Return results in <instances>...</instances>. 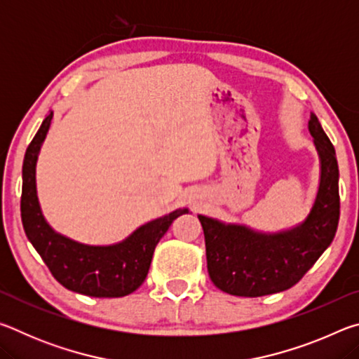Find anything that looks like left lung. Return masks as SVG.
Segmentation results:
<instances>
[{
  "label": "left lung",
  "instance_id": "8db88e82",
  "mask_svg": "<svg viewBox=\"0 0 359 359\" xmlns=\"http://www.w3.org/2000/svg\"><path fill=\"white\" fill-rule=\"evenodd\" d=\"M309 133L320 160V179L311 210L302 222L278 231H258L199 214L210 280L228 294L258 297L293 287L317 263L336 236L339 166L336 150L311 114Z\"/></svg>",
  "mask_w": 359,
  "mask_h": 359
}]
</instances>
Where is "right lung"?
Instances as JSON below:
<instances>
[{"mask_svg":"<svg viewBox=\"0 0 359 359\" xmlns=\"http://www.w3.org/2000/svg\"><path fill=\"white\" fill-rule=\"evenodd\" d=\"M52 118L53 111L42 120L23 160L20 210L27 238L65 288L93 297L130 294L147 277L155 247L171 223L190 210L179 208L156 217L137 226L125 239L107 245L83 244L58 233L42 214L36 188V165Z\"/></svg>","mask_w":359,"mask_h":359,"instance_id":"obj_1","label":"right lung"}]
</instances>
